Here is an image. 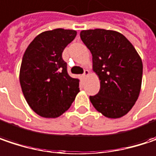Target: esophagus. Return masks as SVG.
Here are the masks:
<instances>
[{
  "label": "esophagus",
  "mask_w": 156,
  "mask_h": 156,
  "mask_svg": "<svg viewBox=\"0 0 156 156\" xmlns=\"http://www.w3.org/2000/svg\"><path fill=\"white\" fill-rule=\"evenodd\" d=\"M88 75H89V70H87V69H85L84 70V73H83V78H86L88 77Z\"/></svg>",
  "instance_id": "34e87169"
}]
</instances>
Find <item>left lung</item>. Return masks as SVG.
Segmentation results:
<instances>
[{"instance_id": "8db88e82", "label": "left lung", "mask_w": 156, "mask_h": 156, "mask_svg": "<svg viewBox=\"0 0 156 156\" xmlns=\"http://www.w3.org/2000/svg\"><path fill=\"white\" fill-rule=\"evenodd\" d=\"M80 38L90 50L93 69L100 79V90L89 99L108 118L127 114L138 98L142 61L131 43L119 32L105 29L83 30Z\"/></svg>"}]
</instances>
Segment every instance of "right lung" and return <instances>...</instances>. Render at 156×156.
Listing matches in <instances>:
<instances>
[{"label": "right lung", "mask_w": 156, "mask_h": 156, "mask_svg": "<svg viewBox=\"0 0 156 156\" xmlns=\"http://www.w3.org/2000/svg\"><path fill=\"white\" fill-rule=\"evenodd\" d=\"M77 36L75 30L57 28L41 33L22 59L20 82L31 109L44 118H57L79 92V79L68 74L62 51Z\"/></svg>", "instance_id": "1"}]
</instances>
